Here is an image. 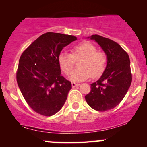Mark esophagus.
<instances>
[{"label": "esophagus", "instance_id": "34e87169", "mask_svg": "<svg viewBox=\"0 0 147 147\" xmlns=\"http://www.w3.org/2000/svg\"><path fill=\"white\" fill-rule=\"evenodd\" d=\"M80 84H78V83H75V82H72V87H78V86H79Z\"/></svg>", "mask_w": 147, "mask_h": 147}]
</instances>
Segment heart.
Returning a JSON list of instances; mask_svg holds the SVG:
<instances>
[{
  "label": "heart",
  "mask_w": 147,
  "mask_h": 147,
  "mask_svg": "<svg viewBox=\"0 0 147 147\" xmlns=\"http://www.w3.org/2000/svg\"><path fill=\"white\" fill-rule=\"evenodd\" d=\"M82 58L80 67L71 73L75 60ZM60 67L65 74H69V79L72 82H81L90 77L99 78L103 73L106 65V55L103 52L97 51L92 43L84 42L75 45L72 49V54L63 51L57 58Z\"/></svg>",
  "instance_id": "1"
}]
</instances>
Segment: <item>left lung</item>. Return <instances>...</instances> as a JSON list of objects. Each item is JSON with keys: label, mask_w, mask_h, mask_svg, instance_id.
Wrapping results in <instances>:
<instances>
[{"label": "left lung", "mask_w": 147, "mask_h": 147, "mask_svg": "<svg viewBox=\"0 0 147 147\" xmlns=\"http://www.w3.org/2000/svg\"><path fill=\"white\" fill-rule=\"evenodd\" d=\"M87 38L94 40L107 56V65L100 79L91 84V91L85 96L89 106L105 112L117 106L127 94L131 83L128 54L119 44L99 35Z\"/></svg>", "instance_id": "obj_1"}]
</instances>
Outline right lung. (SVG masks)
Returning a JSON list of instances; mask_svg holds the SVG:
<instances>
[{
    "instance_id": "obj_1",
    "label": "right lung",
    "mask_w": 147,
    "mask_h": 147,
    "mask_svg": "<svg viewBox=\"0 0 147 147\" xmlns=\"http://www.w3.org/2000/svg\"><path fill=\"white\" fill-rule=\"evenodd\" d=\"M75 40L74 35L46 32L20 56L18 84L28 105L40 115H55L67 98L72 84L61 75L57 58L65 46Z\"/></svg>"
}]
</instances>
